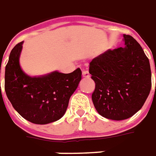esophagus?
<instances>
[{
  "label": "esophagus",
  "instance_id": "esophagus-1",
  "mask_svg": "<svg viewBox=\"0 0 156 156\" xmlns=\"http://www.w3.org/2000/svg\"><path fill=\"white\" fill-rule=\"evenodd\" d=\"M82 76H83V77H86V78H89V77H90L89 71H88L87 69H85V70H83V72H82Z\"/></svg>",
  "mask_w": 156,
  "mask_h": 156
}]
</instances>
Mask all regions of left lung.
Here are the masks:
<instances>
[{
	"label": "left lung",
	"instance_id": "left-lung-1",
	"mask_svg": "<svg viewBox=\"0 0 156 156\" xmlns=\"http://www.w3.org/2000/svg\"><path fill=\"white\" fill-rule=\"evenodd\" d=\"M123 48L108 49L89 67L96 83L94 107L100 115L117 121L140 110L151 89V66L143 48L130 35L123 34Z\"/></svg>",
	"mask_w": 156,
	"mask_h": 156
}]
</instances>
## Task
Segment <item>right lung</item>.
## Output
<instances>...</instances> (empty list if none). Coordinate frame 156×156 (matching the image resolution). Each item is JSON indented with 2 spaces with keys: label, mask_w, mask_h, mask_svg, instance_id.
<instances>
[{
  "label": "right lung",
  "mask_w": 156,
  "mask_h": 156,
  "mask_svg": "<svg viewBox=\"0 0 156 156\" xmlns=\"http://www.w3.org/2000/svg\"><path fill=\"white\" fill-rule=\"evenodd\" d=\"M23 44H16L10 54L5 70V94L14 109L27 121L36 124L55 122L66 113L69 98L81 80V70L28 76L20 66Z\"/></svg>",
  "instance_id": "1"
}]
</instances>
